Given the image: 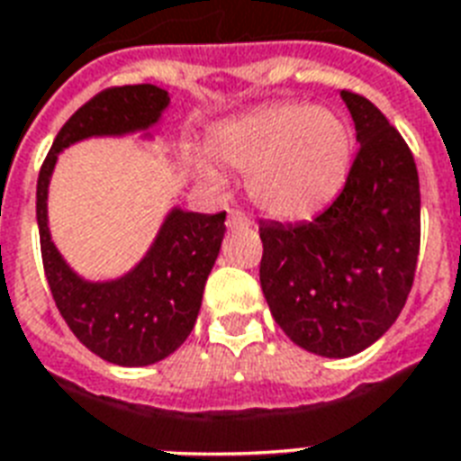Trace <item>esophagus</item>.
<instances>
[{"mask_svg":"<svg viewBox=\"0 0 461 461\" xmlns=\"http://www.w3.org/2000/svg\"><path fill=\"white\" fill-rule=\"evenodd\" d=\"M253 220L246 215L244 210L239 208H230V215H227V227L230 230H246V227H251Z\"/></svg>","mask_w":461,"mask_h":461,"instance_id":"esophagus-1","label":"esophagus"}]
</instances>
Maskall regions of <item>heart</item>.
<instances>
[{
	"label": "heart",
	"instance_id": "obj_1",
	"mask_svg": "<svg viewBox=\"0 0 461 461\" xmlns=\"http://www.w3.org/2000/svg\"><path fill=\"white\" fill-rule=\"evenodd\" d=\"M208 150L217 165L249 172L251 198L266 212L302 220L339 191L351 139L335 112L275 103L217 126ZM198 169L208 181L220 179L208 162Z\"/></svg>",
	"mask_w": 461,
	"mask_h": 461
}]
</instances>
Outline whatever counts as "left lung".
<instances>
[{
    "mask_svg": "<svg viewBox=\"0 0 461 461\" xmlns=\"http://www.w3.org/2000/svg\"><path fill=\"white\" fill-rule=\"evenodd\" d=\"M357 155L342 191L299 224L260 222V287L302 349L344 358L371 347L407 303L421 246L414 155L385 114L342 90Z\"/></svg>",
    "mask_w": 461,
    "mask_h": 461,
    "instance_id": "obj_1",
    "label": "left lung"
}]
</instances>
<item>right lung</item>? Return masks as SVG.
<instances>
[{
	"label": "right lung",
	"instance_id": "obj_1",
	"mask_svg": "<svg viewBox=\"0 0 461 461\" xmlns=\"http://www.w3.org/2000/svg\"><path fill=\"white\" fill-rule=\"evenodd\" d=\"M167 103L169 95L150 83L100 90L61 126L38 174L40 253L54 303L78 342L117 366L155 364L186 342L227 231V212L174 210L136 270L93 285L76 277L50 241L47 184L59 150L88 136L148 129Z\"/></svg>",
	"mask_w": 461,
	"mask_h": 461
}]
</instances>
